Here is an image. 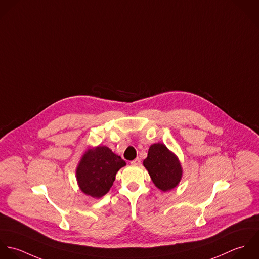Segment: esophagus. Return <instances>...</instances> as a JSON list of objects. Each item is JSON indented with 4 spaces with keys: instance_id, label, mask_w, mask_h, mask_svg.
<instances>
[{
    "instance_id": "esophagus-1",
    "label": "esophagus",
    "mask_w": 259,
    "mask_h": 259,
    "mask_svg": "<svg viewBox=\"0 0 259 259\" xmlns=\"http://www.w3.org/2000/svg\"><path fill=\"white\" fill-rule=\"evenodd\" d=\"M131 164H132V165H140V164H141V161H140L139 158H136V159H134V160L131 161Z\"/></svg>"
}]
</instances>
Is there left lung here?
<instances>
[{
  "mask_svg": "<svg viewBox=\"0 0 259 259\" xmlns=\"http://www.w3.org/2000/svg\"><path fill=\"white\" fill-rule=\"evenodd\" d=\"M143 165L148 170L156 187L162 191L173 189L181 179L182 169L179 160L161 143L150 146Z\"/></svg>",
  "mask_w": 259,
  "mask_h": 259,
  "instance_id": "obj_1",
  "label": "left lung"
}]
</instances>
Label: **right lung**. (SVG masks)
Masks as SVG:
<instances>
[{
  "label": "right lung",
  "instance_id": "right-lung-1",
  "mask_svg": "<svg viewBox=\"0 0 259 259\" xmlns=\"http://www.w3.org/2000/svg\"><path fill=\"white\" fill-rule=\"evenodd\" d=\"M126 162L106 146L90 149L82 157L77 168L81 190L94 198L105 195L113 185L116 173Z\"/></svg>",
  "mask_w": 259,
  "mask_h": 259
}]
</instances>
